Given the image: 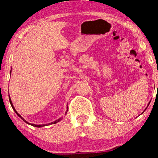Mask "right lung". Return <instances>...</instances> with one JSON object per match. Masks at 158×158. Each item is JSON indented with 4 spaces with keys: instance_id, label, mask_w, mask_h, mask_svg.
I'll use <instances>...</instances> for the list:
<instances>
[{
    "instance_id": "add662e5",
    "label": "right lung",
    "mask_w": 158,
    "mask_h": 158,
    "mask_svg": "<svg viewBox=\"0 0 158 158\" xmlns=\"http://www.w3.org/2000/svg\"><path fill=\"white\" fill-rule=\"evenodd\" d=\"M10 72H11V70H10ZM9 101H10V105H11V106H12V108H13V109H14V111H15V112H16V114H17V115H18V116H19V117H20V118H21V119H22V120L23 121V122H25L26 123H27V124H31V126H33V127H44V126H47V125H49V124H42V125L39 124V125H37V124H30V123H29V122H27V121H26V120L24 119V118H23L22 117V116H21L20 115V114H18V113H17V111H16V109H14V106H13V103H12V102H11V101H10V96H9ZM67 111H68V110H67ZM59 121H60V118H59V119H58V120H57V121H55V122H52V123H51V124H56V123H57V122H59Z\"/></svg>"
}]
</instances>
